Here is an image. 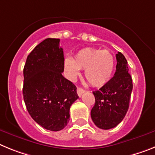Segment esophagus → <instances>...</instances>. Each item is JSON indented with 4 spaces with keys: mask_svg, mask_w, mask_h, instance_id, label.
I'll return each instance as SVG.
<instances>
[{
    "mask_svg": "<svg viewBox=\"0 0 155 155\" xmlns=\"http://www.w3.org/2000/svg\"><path fill=\"white\" fill-rule=\"evenodd\" d=\"M85 92V90H83V88H80V87H77V94L79 97H81L82 94Z\"/></svg>",
    "mask_w": 155,
    "mask_h": 155,
    "instance_id": "obj_1",
    "label": "esophagus"
}]
</instances>
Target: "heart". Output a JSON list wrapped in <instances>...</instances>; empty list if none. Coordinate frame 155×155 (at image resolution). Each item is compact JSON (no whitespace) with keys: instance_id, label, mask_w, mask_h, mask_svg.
<instances>
[{"instance_id":"1","label":"heart","mask_w":155,"mask_h":155,"mask_svg":"<svg viewBox=\"0 0 155 155\" xmlns=\"http://www.w3.org/2000/svg\"><path fill=\"white\" fill-rule=\"evenodd\" d=\"M64 66L70 79H75L79 69H85L84 76L87 82L94 87H101L112 76L115 58L108 50L87 48L77 52L73 59H65Z\"/></svg>"}]
</instances>
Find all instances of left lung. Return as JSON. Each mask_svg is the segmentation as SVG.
I'll return each instance as SVG.
<instances>
[{
    "mask_svg": "<svg viewBox=\"0 0 155 155\" xmlns=\"http://www.w3.org/2000/svg\"><path fill=\"white\" fill-rule=\"evenodd\" d=\"M116 71L114 76L99 91H94L95 104L91 110L93 122L98 128L109 130L124 118L130 106L133 79L127 61L122 53L116 54Z\"/></svg>",
    "mask_w": 155,
    "mask_h": 155,
    "instance_id": "8db88e82",
    "label": "left lung"
}]
</instances>
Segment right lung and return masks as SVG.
<instances>
[{
  "instance_id": "1",
  "label": "right lung",
  "mask_w": 155,
  "mask_h": 155,
  "mask_svg": "<svg viewBox=\"0 0 155 155\" xmlns=\"http://www.w3.org/2000/svg\"><path fill=\"white\" fill-rule=\"evenodd\" d=\"M59 39L48 38L28 55L23 69L24 101L35 122L51 131L63 130L70 107L79 97L76 87L62 76L64 53Z\"/></svg>"
}]
</instances>
